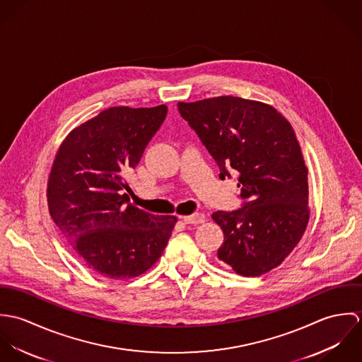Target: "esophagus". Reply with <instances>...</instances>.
Instances as JSON below:
<instances>
[{
  "mask_svg": "<svg viewBox=\"0 0 362 362\" xmlns=\"http://www.w3.org/2000/svg\"><path fill=\"white\" fill-rule=\"evenodd\" d=\"M182 220L187 224H201L205 221V214L204 213H194L191 216H184Z\"/></svg>",
  "mask_w": 362,
  "mask_h": 362,
  "instance_id": "esophagus-1",
  "label": "esophagus"
}]
</instances>
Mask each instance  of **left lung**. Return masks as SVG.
Segmentation results:
<instances>
[{
	"mask_svg": "<svg viewBox=\"0 0 362 362\" xmlns=\"http://www.w3.org/2000/svg\"><path fill=\"white\" fill-rule=\"evenodd\" d=\"M178 111L218 177H238L241 207L211 214L224 234L217 258L247 277L279 266L310 220L308 170L290 122L272 105L233 96L178 103Z\"/></svg>",
	"mask_w": 362,
	"mask_h": 362,
	"instance_id": "8db88e82",
	"label": "left lung"
}]
</instances>
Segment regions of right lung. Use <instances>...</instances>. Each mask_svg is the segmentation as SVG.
<instances>
[{"label": "right lung", "mask_w": 362, "mask_h": 362, "mask_svg": "<svg viewBox=\"0 0 362 362\" xmlns=\"http://www.w3.org/2000/svg\"><path fill=\"white\" fill-rule=\"evenodd\" d=\"M167 115V105L111 107L75 128L52 163V220L79 259L100 276L136 277L161 257L177 217L129 204L125 177Z\"/></svg>", "instance_id": "obj_1"}]
</instances>
